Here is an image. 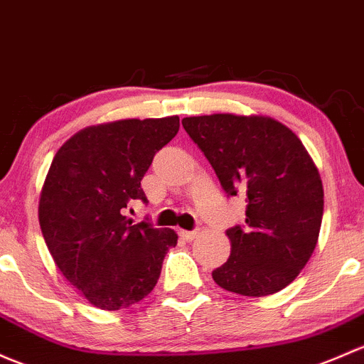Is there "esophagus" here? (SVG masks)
I'll return each instance as SVG.
<instances>
[{
    "instance_id": "1",
    "label": "esophagus",
    "mask_w": 364,
    "mask_h": 364,
    "mask_svg": "<svg viewBox=\"0 0 364 364\" xmlns=\"http://www.w3.org/2000/svg\"><path fill=\"white\" fill-rule=\"evenodd\" d=\"M197 235H198L197 230H192V232H190V230H179V237H181L183 240H186V242L197 239Z\"/></svg>"
}]
</instances>
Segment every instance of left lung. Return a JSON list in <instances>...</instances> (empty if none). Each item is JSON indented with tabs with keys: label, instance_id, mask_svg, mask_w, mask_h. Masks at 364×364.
<instances>
[{
	"label": "left lung",
	"instance_id": "left-lung-1",
	"mask_svg": "<svg viewBox=\"0 0 364 364\" xmlns=\"http://www.w3.org/2000/svg\"><path fill=\"white\" fill-rule=\"evenodd\" d=\"M183 127L227 197L246 198V223L227 230L232 251L213 270L214 282L242 296L281 291L312 256L323 221V183L311 155L267 117H188Z\"/></svg>",
	"mask_w": 364,
	"mask_h": 364
}]
</instances>
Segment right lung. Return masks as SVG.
<instances>
[{
    "mask_svg": "<svg viewBox=\"0 0 364 364\" xmlns=\"http://www.w3.org/2000/svg\"><path fill=\"white\" fill-rule=\"evenodd\" d=\"M179 131V117L120 120L75 134L52 160L40 197V227L64 277L95 307L120 311L155 288L171 228L124 216L146 204L141 179Z\"/></svg>",
    "mask_w": 364,
    "mask_h": 364,
    "instance_id": "add662e5",
    "label": "right lung"
}]
</instances>
